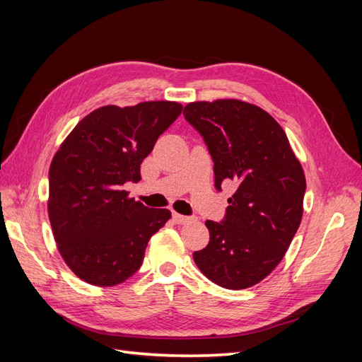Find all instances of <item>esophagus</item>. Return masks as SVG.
<instances>
[{
    "label": "esophagus",
    "instance_id": "34e87169",
    "mask_svg": "<svg viewBox=\"0 0 362 362\" xmlns=\"http://www.w3.org/2000/svg\"><path fill=\"white\" fill-rule=\"evenodd\" d=\"M172 217H173V221H175V223H178V225H184V223H189V222H192V221H194L193 217H189V216H182V214H180V213H172Z\"/></svg>",
    "mask_w": 362,
    "mask_h": 362
}]
</instances>
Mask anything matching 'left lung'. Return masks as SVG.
Returning <instances> with one entry per match:
<instances>
[{"label":"left lung","mask_w":362,"mask_h":362,"mask_svg":"<svg viewBox=\"0 0 362 362\" xmlns=\"http://www.w3.org/2000/svg\"><path fill=\"white\" fill-rule=\"evenodd\" d=\"M185 120L202 136L214 163V185L237 184L222 222L206 221L210 243L193 259L217 286L243 290L270 275L303 214L305 173L281 125L238 100L190 103Z\"/></svg>","instance_id":"left-lung-1"}]
</instances>
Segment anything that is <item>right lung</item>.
<instances>
[{"label": "right lung", "instance_id": "obj_1", "mask_svg": "<svg viewBox=\"0 0 362 362\" xmlns=\"http://www.w3.org/2000/svg\"><path fill=\"white\" fill-rule=\"evenodd\" d=\"M182 112L170 101L87 115L56 152L49 168L48 214L60 255L80 279L98 287L127 281L140 269L149 238L169 218L166 208L128 198L140 164Z\"/></svg>", "mask_w": 362, "mask_h": 362}]
</instances>
